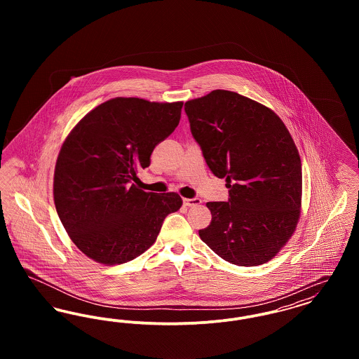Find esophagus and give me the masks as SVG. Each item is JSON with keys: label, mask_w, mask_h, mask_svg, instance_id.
<instances>
[{"label": "esophagus", "mask_w": 359, "mask_h": 359, "mask_svg": "<svg viewBox=\"0 0 359 359\" xmlns=\"http://www.w3.org/2000/svg\"><path fill=\"white\" fill-rule=\"evenodd\" d=\"M202 203V201L199 198H192V199H183V205L187 207H194V205H199Z\"/></svg>", "instance_id": "1"}]
</instances>
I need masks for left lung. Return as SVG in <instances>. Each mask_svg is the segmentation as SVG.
<instances>
[{"mask_svg": "<svg viewBox=\"0 0 359 359\" xmlns=\"http://www.w3.org/2000/svg\"><path fill=\"white\" fill-rule=\"evenodd\" d=\"M192 137L227 202H208L211 223L199 230L224 261L256 266L272 259L300 217L302 161L288 129L266 106L227 90L188 101Z\"/></svg>", "mask_w": 359, "mask_h": 359, "instance_id": "8db88e82", "label": "left lung"}]
</instances>
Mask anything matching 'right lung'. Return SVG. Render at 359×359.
I'll return each instance as SVG.
<instances>
[{"label":"right lung","mask_w":359,"mask_h":359,"mask_svg":"<svg viewBox=\"0 0 359 359\" xmlns=\"http://www.w3.org/2000/svg\"><path fill=\"white\" fill-rule=\"evenodd\" d=\"M183 102L114 98L86 114L66 138L55 167L53 201L69 238L104 265L142 255L165 217L182 207L176 192L133 184L154 147L179 125Z\"/></svg>","instance_id":"1"}]
</instances>
